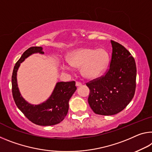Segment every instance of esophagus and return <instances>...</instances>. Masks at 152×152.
I'll return each mask as SVG.
<instances>
[{
	"mask_svg": "<svg viewBox=\"0 0 152 152\" xmlns=\"http://www.w3.org/2000/svg\"><path fill=\"white\" fill-rule=\"evenodd\" d=\"M76 86H82V83H80V82L76 81Z\"/></svg>",
	"mask_w": 152,
	"mask_h": 152,
	"instance_id": "34e87169",
	"label": "esophagus"
}]
</instances>
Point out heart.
Listing matches in <instances>:
<instances>
[{"instance_id":"obj_1","label":"heart","mask_w":152,"mask_h":152,"mask_svg":"<svg viewBox=\"0 0 152 152\" xmlns=\"http://www.w3.org/2000/svg\"><path fill=\"white\" fill-rule=\"evenodd\" d=\"M67 61L69 64L65 65V68L81 67L82 75L91 80L101 76L106 70L110 63V55L102 48L95 49L84 47L71 52Z\"/></svg>"}]
</instances>
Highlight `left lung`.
Returning <instances> with one entry per match:
<instances>
[{
    "mask_svg": "<svg viewBox=\"0 0 152 152\" xmlns=\"http://www.w3.org/2000/svg\"><path fill=\"white\" fill-rule=\"evenodd\" d=\"M112 47L110 68L105 75L86 83L89 93L88 102L95 114H116L133 98L136 88L135 61L128 50L111 40Z\"/></svg>",
    "mask_w": 152,
    "mask_h": 152,
    "instance_id": "8db88e82",
    "label": "left lung"
}]
</instances>
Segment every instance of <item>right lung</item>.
<instances>
[{
    "label": "right lung",
    "mask_w": 152,
    "mask_h": 152,
    "mask_svg": "<svg viewBox=\"0 0 152 152\" xmlns=\"http://www.w3.org/2000/svg\"><path fill=\"white\" fill-rule=\"evenodd\" d=\"M43 54L41 47H32L23 53L14 66L12 74V94L17 106L27 118L40 126H52L59 124L66 116L69 109V100L76 90L75 81L59 82L50 97L39 105H32L21 97L17 83V72L20 64L33 53Z\"/></svg>",
    "instance_id": "obj_1"
}]
</instances>
